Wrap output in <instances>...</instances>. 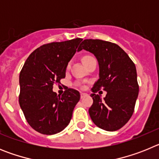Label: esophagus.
<instances>
[{
  "mask_svg": "<svg viewBox=\"0 0 159 159\" xmlns=\"http://www.w3.org/2000/svg\"><path fill=\"white\" fill-rule=\"evenodd\" d=\"M87 95H88V94L85 93V92H81V94H80L81 99H83V98H84V97L87 96Z\"/></svg>",
  "mask_w": 159,
  "mask_h": 159,
  "instance_id": "1",
  "label": "esophagus"
}]
</instances>
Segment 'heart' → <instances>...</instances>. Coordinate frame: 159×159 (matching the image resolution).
<instances>
[{"label": "heart", "instance_id": "1", "mask_svg": "<svg viewBox=\"0 0 159 159\" xmlns=\"http://www.w3.org/2000/svg\"><path fill=\"white\" fill-rule=\"evenodd\" d=\"M86 57H84V58H86Z\"/></svg>", "mask_w": 159, "mask_h": 159}]
</instances>
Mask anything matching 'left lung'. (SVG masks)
<instances>
[{"instance_id":"8db88e82","label":"left lung","mask_w":159,"mask_h":159,"mask_svg":"<svg viewBox=\"0 0 159 159\" xmlns=\"http://www.w3.org/2000/svg\"><path fill=\"white\" fill-rule=\"evenodd\" d=\"M83 49L92 53L99 64V80L91 90L93 103L88 111L90 117L102 130H119L133 115L139 95L135 65L121 48L111 42L84 40L78 52ZM102 88L107 92L103 100L95 94Z\"/></svg>"}]
</instances>
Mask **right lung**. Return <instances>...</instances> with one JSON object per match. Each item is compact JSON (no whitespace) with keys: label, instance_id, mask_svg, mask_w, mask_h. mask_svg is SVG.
Listing matches in <instances>:
<instances>
[{"label":"right lung","instance_id":"obj_1","mask_svg":"<svg viewBox=\"0 0 159 159\" xmlns=\"http://www.w3.org/2000/svg\"><path fill=\"white\" fill-rule=\"evenodd\" d=\"M82 40L76 38L40 46L31 53L22 67L20 106L29 124L40 134H57L71 121L80 94L67 88L60 96L52 88L55 83L59 84L65 77L68 62Z\"/></svg>","mask_w":159,"mask_h":159}]
</instances>
